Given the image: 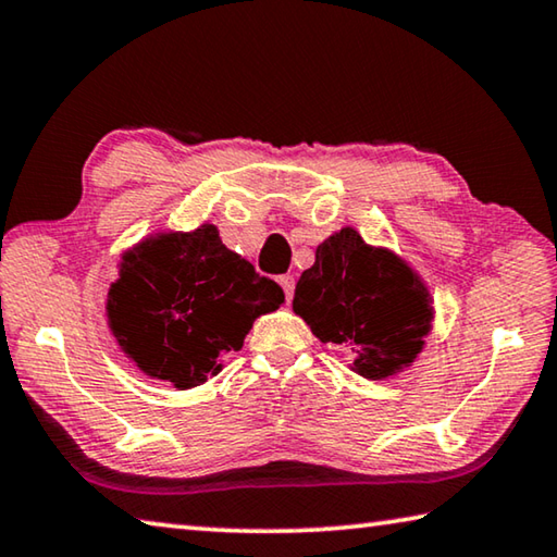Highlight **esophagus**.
Returning <instances> with one entry per match:
<instances>
[{"instance_id": "34e87169", "label": "esophagus", "mask_w": 557, "mask_h": 557, "mask_svg": "<svg viewBox=\"0 0 557 557\" xmlns=\"http://www.w3.org/2000/svg\"><path fill=\"white\" fill-rule=\"evenodd\" d=\"M277 282H280V287L285 289V297H287V301H289L292 295H295V277H292V275H282Z\"/></svg>"}]
</instances>
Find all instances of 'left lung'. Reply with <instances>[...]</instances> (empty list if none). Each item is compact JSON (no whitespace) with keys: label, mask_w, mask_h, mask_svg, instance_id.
Wrapping results in <instances>:
<instances>
[{"label":"left lung","mask_w":557,"mask_h":557,"mask_svg":"<svg viewBox=\"0 0 557 557\" xmlns=\"http://www.w3.org/2000/svg\"><path fill=\"white\" fill-rule=\"evenodd\" d=\"M292 309L317 338L348 348V369L369 381H388L412 366L435 319L418 270L391 248L366 243L351 225L317 245Z\"/></svg>","instance_id":"1"}]
</instances>
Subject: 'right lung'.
<instances>
[{
  "instance_id": "right-lung-1",
  "label": "right lung",
  "mask_w": 557,
  "mask_h": 557,
  "mask_svg": "<svg viewBox=\"0 0 557 557\" xmlns=\"http://www.w3.org/2000/svg\"><path fill=\"white\" fill-rule=\"evenodd\" d=\"M282 301L277 282L225 248L213 223H201L152 233L122 252L106 317L129 363L188 391L219 375L252 322Z\"/></svg>"
}]
</instances>
